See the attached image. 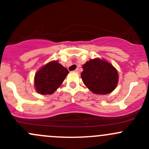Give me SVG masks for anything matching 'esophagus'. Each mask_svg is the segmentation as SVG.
<instances>
[{
	"label": "esophagus",
	"instance_id": "esophagus-1",
	"mask_svg": "<svg viewBox=\"0 0 149 149\" xmlns=\"http://www.w3.org/2000/svg\"><path fill=\"white\" fill-rule=\"evenodd\" d=\"M75 72H76V73H79V68H76V70H75Z\"/></svg>",
	"mask_w": 149,
	"mask_h": 149
}]
</instances>
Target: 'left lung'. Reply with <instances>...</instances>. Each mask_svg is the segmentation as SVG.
I'll list each match as a JSON object with an SVG mask.
<instances>
[{
	"label": "left lung",
	"mask_w": 149,
	"mask_h": 149,
	"mask_svg": "<svg viewBox=\"0 0 149 149\" xmlns=\"http://www.w3.org/2000/svg\"><path fill=\"white\" fill-rule=\"evenodd\" d=\"M81 73L86 86L96 94H107L115 89L119 76L117 69L110 63L97 58L87 61Z\"/></svg>",
	"instance_id": "obj_1"
}]
</instances>
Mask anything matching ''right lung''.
Here are the masks:
<instances>
[{"mask_svg": "<svg viewBox=\"0 0 149 149\" xmlns=\"http://www.w3.org/2000/svg\"><path fill=\"white\" fill-rule=\"evenodd\" d=\"M68 70L57 61L47 63L34 76V88L42 95L52 94L59 88L68 74Z\"/></svg>", "mask_w": 149, "mask_h": 149, "instance_id": "right-lung-1", "label": "right lung"}]
</instances>
